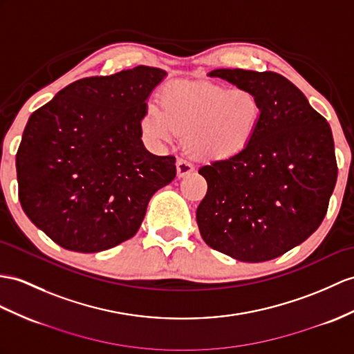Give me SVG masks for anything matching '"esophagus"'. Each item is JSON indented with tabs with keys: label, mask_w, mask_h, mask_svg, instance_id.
I'll return each instance as SVG.
<instances>
[{
	"label": "esophagus",
	"mask_w": 354,
	"mask_h": 354,
	"mask_svg": "<svg viewBox=\"0 0 354 354\" xmlns=\"http://www.w3.org/2000/svg\"><path fill=\"white\" fill-rule=\"evenodd\" d=\"M194 165L191 162H187L185 159H178L177 160V176L178 177H186L189 174H192L194 172Z\"/></svg>",
	"instance_id": "obj_1"
}]
</instances>
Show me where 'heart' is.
I'll return each instance as SVG.
<instances>
[{
    "mask_svg": "<svg viewBox=\"0 0 354 354\" xmlns=\"http://www.w3.org/2000/svg\"><path fill=\"white\" fill-rule=\"evenodd\" d=\"M263 117L261 99L252 90L174 82L162 91L160 108L154 103L144 108L140 127L153 142H167L185 132V145L194 156L222 160L248 147Z\"/></svg>",
    "mask_w": 354,
    "mask_h": 354,
    "instance_id": "b5f03b06",
    "label": "heart"
}]
</instances>
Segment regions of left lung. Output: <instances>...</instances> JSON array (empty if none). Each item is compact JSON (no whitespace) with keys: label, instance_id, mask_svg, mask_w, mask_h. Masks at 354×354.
<instances>
[{"label":"left lung","instance_id":"left-lung-1","mask_svg":"<svg viewBox=\"0 0 354 354\" xmlns=\"http://www.w3.org/2000/svg\"><path fill=\"white\" fill-rule=\"evenodd\" d=\"M209 76L252 90L264 117L245 150L198 171L207 180L198 228L207 245L239 261L273 260L326 216L338 177L330 126L279 73L216 68Z\"/></svg>","mask_w":354,"mask_h":354}]
</instances>
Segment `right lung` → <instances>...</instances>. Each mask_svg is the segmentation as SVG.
<instances>
[{"mask_svg":"<svg viewBox=\"0 0 354 354\" xmlns=\"http://www.w3.org/2000/svg\"><path fill=\"white\" fill-rule=\"evenodd\" d=\"M165 76L138 66L84 77L28 118L16 153L19 201L57 245L88 254L133 237L150 198L174 180L176 158L147 151L140 127Z\"/></svg>","mask_w":354,"mask_h":354,"instance_id":"add662e5","label":"right lung"}]
</instances>
